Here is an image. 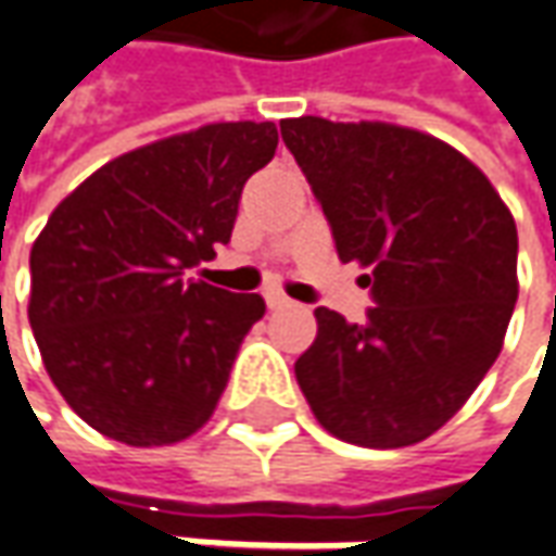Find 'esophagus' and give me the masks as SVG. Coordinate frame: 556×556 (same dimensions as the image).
Here are the masks:
<instances>
[{
    "mask_svg": "<svg viewBox=\"0 0 556 556\" xmlns=\"http://www.w3.org/2000/svg\"><path fill=\"white\" fill-rule=\"evenodd\" d=\"M264 298H267V307H270V309L292 307V301H289V298H286V294H282V292H277V289H270V292L264 294Z\"/></svg>",
    "mask_w": 556,
    "mask_h": 556,
    "instance_id": "esophagus-1",
    "label": "esophagus"
}]
</instances>
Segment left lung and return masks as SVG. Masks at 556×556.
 I'll use <instances>...</instances> for the list:
<instances>
[{"label": "left lung", "mask_w": 556, "mask_h": 556, "mask_svg": "<svg viewBox=\"0 0 556 556\" xmlns=\"http://www.w3.org/2000/svg\"><path fill=\"white\" fill-rule=\"evenodd\" d=\"M341 262L368 267L365 326L316 307L294 362L319 426L358 447L438 432L496 362L517 301V228L500 191L444 139L387 121H279Z\"/></svg>", "instance_id": "obj_1"}]
</instances>
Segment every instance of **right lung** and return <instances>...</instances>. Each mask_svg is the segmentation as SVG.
I'll return each mask as SVG.
<instances>
[{"mask_svg":"<svg viewBox=\"0 0 556 556\" xmlns=\"http://www.w3.org/2000/svg\"><path fill=\"white\" fill-rule=\"evenodd\" d=\"M270 121H218L109 161L60 200L29 252V326L45 371L100 435L164 447L228 387L262 294L182 279L228 243Z\"/></svg>","mask_w":556,"mask_h":556,"instance_id":"obj_1","label":"right lung"}]
</instances>
